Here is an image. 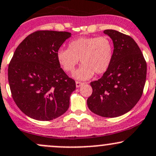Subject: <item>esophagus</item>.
<instances>
[{
	"mask_svg": "<svg viewBox=\"0 0 156 156\" xmlns=\"http://www.w3.org/2000/svg\"><path fill=\"white\" fill-rule=\"evenodd\" d=\"M75 84H76V87H80L81 86V85L83 84V83H82V82H80V81H76L75 82Z\"/></svg>",
	"mask_w": 156,
	"mask_h": 156,
	"instance_id": "obj_1",
	"label": "esophagus"
}]
</instances>
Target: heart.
I'll return each mask as SVG.
<instances>
[{
    "label": "heart",
    "instance_id": "b5f03b06",
    "mask_svg": "<svg viewBox=\"0 0 156 156\" xmlns=\"http://www.w3.org/2000/svg\"><path fill=\"white\" fill-rule=\"evenodd\" d=\"M114 48L112 41L107 36L83 37L71 41L68 49H60L57 60L60 66L67 73H73L75 66L82 63L73 76L77 80L84 81L107 72L112 64Z\"/></svg>",
    "mask_w": 156,
    "mask_h": 156
}]
</instances>
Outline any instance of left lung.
<instances>
[{
	"instance_id": "left-lung-1",
	"label": "left lung",
	"mask_w": 156,
	"mask_h": 156,
	"mask_svg": "<svg viewBox=\"0 0 156 156\" xmlns=\"http://www.w3.org/2000/svg\"><path fill=\"white\" fill-rule=\"evenodd\" d=\"M104 33L113 42V59L103 76L90 83L92 93L87 99V106L102 117H119L131 110L141 98L147 63L130 36L113 30H104Z\"/></svg>"
}]
</instances>
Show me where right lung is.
<instances>
[{
    "instance_id": "1",
    "label": "right lung",
    "mask_w": 156,
    "mask_h": 156,
    "mask_svg": "<svg viewBox=\"0 0 156 156\" xmlns=\"http://www.w3.org/2000/svg\"><path fill=\"white\" fill-rule=\"evenodd\" d=\"M68 32L41 30L28 35L9 64L13 100L22 112L38 121H50L66 112L75 82L61 68L57 52Z\"/></svg>"
}]
</instances>
